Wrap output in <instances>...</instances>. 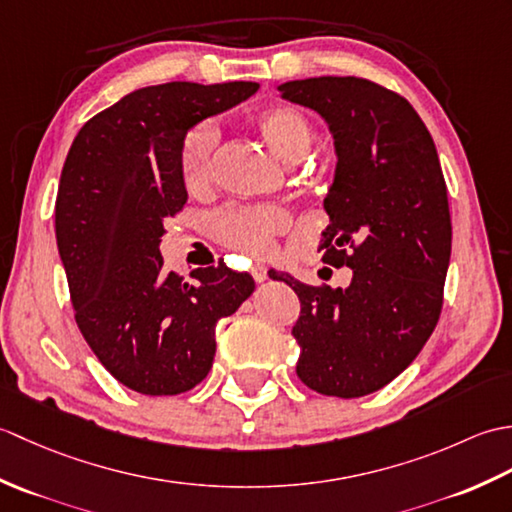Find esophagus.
Returning <instances> with one entry per match:
<instances>
[{
    "label": "esophagus",
    "instance_id": "34e87169",
    "mask_svg": "<svg viewBox=\"0 0 512 512\" xmlns=\"http://www.w3.org/2000/svg\"><path fill=\"white\" fill-rule=\"evenodd\" d=\"M250 275H253L257 284H262V281L268 279V268L264 264H253V268H250Z\"/></svg>",
    "mask_w": 512,
    "mask_h": 512
}]
</instances>
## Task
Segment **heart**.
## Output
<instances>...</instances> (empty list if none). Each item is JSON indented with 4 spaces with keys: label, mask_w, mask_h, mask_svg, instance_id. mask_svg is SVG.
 Listing matches in <instances>:
<instances>
[{
    "label": "heart",
    "mask_w": 512,
    "mask_h": 512,
    "mask_svg": "<svg viewBox=\"0 0 512 512\" xmlns=\"http://www.w3.org/2000/svg\"><path fill=\"white\" fill-rule=\"evenodd\" d=\"M253 123L266 145L292 165L308 156L314 143L310 118L292 105H273L257 112ZM220 132L213 123L191 127L180 147V173L189 191H202L213 180V158ZM286 228V213L275 204H233L213 217V237L226 248L264 255Z\"/></svg>",
    "instance_id": "1"
}]
</instances>
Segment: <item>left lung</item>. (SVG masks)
Masks as SVG:
<instances>
[{
  "label": "left lung",
  "mask_w": 512,
  "mask_h": 512,
  "mask_svg": "<svg viewBox=\"0 0 512 512\" xmlns=\"http://www.w3.org/2000/svg\"><path fill=\"white\" fill-rule=\"evenodd\" d=\"M279 92L330 127L323 264L352 268L347 288L270 275L301 301L297 376L323 396H367L411 365L440 319L451 215L438 151L409 101L374 81L317 76Z\"/></svg>",
  "instance_id": "1"
}]
</instances>
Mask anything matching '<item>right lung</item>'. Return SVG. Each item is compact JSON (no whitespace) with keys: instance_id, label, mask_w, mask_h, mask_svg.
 <instances>
[{"instance_id":"1","label":"right lung","mask_w":512,"mask_h":512,"mask_svg":"<svg viewBox=\"0 0 512 512\" xmlns=\"http://www.w3.org/2000/svg\"><path fill=\"white\" fill-rule=\"evenodd\" d=\"M257 90L250 81L140 88L90 118L65 158L54 228L74 319L107 372L138 394L202 383L217 321L255 290L226 264L195 268L189 281L167 273L160 237L187 204L184 136Z\"/></svg>"}]
</instances>
